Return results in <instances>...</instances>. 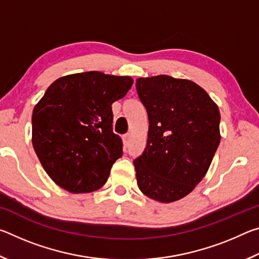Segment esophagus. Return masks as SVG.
<instances>
[{"label":"esophagus","mask_w":259,"mask_h":259,"mask_svg":"<svg viewBox=\"0 0 259 259\" xmlns=\"http://www.w3.org/2000/svg\"><path fill=\"white\" fill-rule=\"evenodd\" d=\"M130 139H131V135H130V134H125V135L123 136V143H124L125 146L129 145Z\"/></svg>","instance_id":"obj_1"}]
</instances>
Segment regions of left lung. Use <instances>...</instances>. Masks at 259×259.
Wrapping results in <instances>:
<instances>
[{
    "instance_id": "8db88e82",
    "label": "left lung",
    "mask_w": 259,
    "mask_h": 259,
    "mask_svg": "<svg viewBox=\"0 0 259 259\" xmlns=\"http://www.w3.org/2000/svg\"><path fill=\"white\" fill-rule=\"evenodd\" d=\"M148 115L146 148L134 160L139 190L169 203L191 193L207 174L221 135L217 105L196 83L168 75L136 81Z\"/></svg>"
}]
</instances>
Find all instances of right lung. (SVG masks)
Masks as SVG:
<instances>
[{"label": "right lung", "instance_id": "obj_1", "mask_svg": "<svg viewBox=\"0 0 259 259\" xmlns=\"http://www.w3.org/2000/svg\"><path fill=\"white\" fill-rule=\"evenodd\" d=\"M133 83L130 76L85 72L60 77L48 88L33 111L32 143L57 185L89 193L106 183L123 153L122 139L113 133L112 104Z\"/></svg>", "mask_w": 259, "mask_h": 259}]
</instances>
